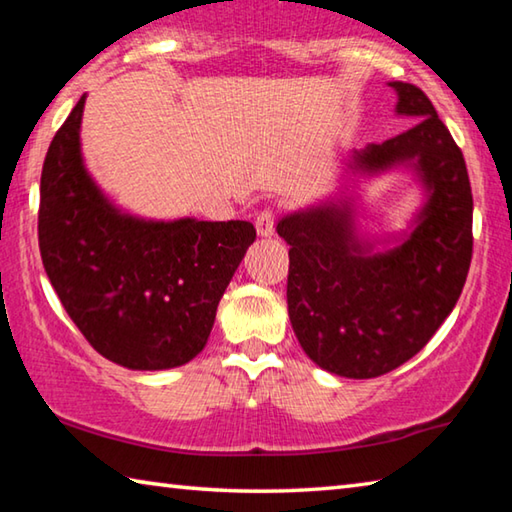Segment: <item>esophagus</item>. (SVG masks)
I'll return each instance as SVG.
<instances>
[{"mask_svg": "<svg viewBox=\"0 0 512 512\" xmlns=\"http://www.w3.org/2000/svg\"><path fill=\"white\" fill-rule=\"evenodd\" d=\"M255 228L259 237H273L275 232V214L271 210H264L257 214L255 219Z\"/></svg>", "mask_w": 512, "mask_h": 512, "instance_id": "34e87169", "label": "esophagus"}]
</instances>
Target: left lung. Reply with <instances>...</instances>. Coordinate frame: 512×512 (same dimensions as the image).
Returning a JSON list of instances; mask_svg holds the SVG:
<instances>
[{"mask_svg":"<svg viewBox=\"0 0 512 512\" xmlns=\"http://www.w3.org/2000/svg\"><path fill=\"white\" fill-rule=\"evenodd\" d=\"M395 112L418 119L402 135L345 160V185L277 221L289 248L287 305L307 357L327 372L370 379L418 354L452 314L472 262V189L463 153L420 88L393 81ZM411 168L425 192L391 249L356 230L359 177Z\"/></svg>","mask_w":512,"mask_h":512,"instance_id":"obj_1","label":"left lung"}]
</instances>
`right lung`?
I'll list each match as a JSON object with an SVG mask.
<instances>
[{
    "label": "right lung",
    "mask_w": 512,
    "mask_h": 512,
    "mask_svg": "<svg viewBox=\"0 0 512 512\" xmlns=\"http://www.w3.org/2000/svg\"><path fill=\"white\" fill-rule=\"evenodd\" d=\"M85 94L49 144L38 241L51 287L101 357L131 370L192 361L257 232L248 221H153L117 207L81 153Z\"/></svg>",
    "instance_id": "right-lung-1"
}]
</instances>
